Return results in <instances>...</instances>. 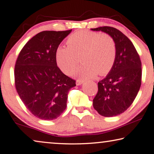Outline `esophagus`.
<instances>
[{
    "label": "esophagus",
    "mask_w": 154,
    "mask_h": 154,
    "mask_svg": "<svg viewBox=\"0 0 154 154\" xmlns=\"http://www.w3.org/2000/svg\"><path fill=\"white\" fill-rule=\"evenodd\" d=\"M83 83H84V81H82V80L77 79L76 81V85L77 86H80V85H82Z\"/></svg>",
    "instance_id": "1"
}]
</instances>
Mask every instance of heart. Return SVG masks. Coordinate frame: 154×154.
Returning a JSON list of instances; mask_svg holds the SVG:
<instances>
[{"instance_id":"1","label":"heart","mask_w":154,"mask_h":154,"mask_svg":"<svg viewBox=\"0 0 154 154\" xmlns=\"http://www.w3.org/2000/svg\"><path fill=\"white\" fill-rule=\"evenodd\" d=\"M68 46H60L56 51V62L61 70L70 75L81 57L82 66L75 72L79 79H87L110 71L116 55L115 42L108 34L88 31L72 33L67 40Z\"/></svg>"}]
</instances>
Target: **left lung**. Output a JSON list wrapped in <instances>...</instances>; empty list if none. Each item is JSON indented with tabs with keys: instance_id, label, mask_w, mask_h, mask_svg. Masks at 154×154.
Wrapping results in <instances>:
<instances>
[{
	"instance_id": "1",
	"label": "left lung",
	"mask_w": 154,
	"mask_h": 154,
	"mask_svg": "<svg viewBox=\"0 0 154 154\" xmlns=\"http://www.w3.org/2000/svg\"><path fill=\"white\" fill-rule=\"evenodd\" d=\"M91 30L108 34L116 45L115 62L108 75L98 83L93 99V107L99 114L115 116L131 106L140 90L141 61L132 42L118 29L106 26Z\"/></svg>"
}]
</instances>
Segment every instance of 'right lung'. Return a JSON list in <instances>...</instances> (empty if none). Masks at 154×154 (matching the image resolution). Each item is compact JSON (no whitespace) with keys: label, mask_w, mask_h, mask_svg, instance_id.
I'll use <instances>...</instances> for the list:
<instances>
[{"label":"right lung","mask_w":154,"mask_h":154,"mask_svg":"<svg viewBox=\"0 0 154 154\" xmlns=\"http://www.w3.org/2000/svg\"><path fill=\"white\" fill-rule=\"evenodd\" d=\"M71 31H42L26 42L17 58V92L31 114L42 120L60 116L66 108L68 91L76 86L57 67L55 57L60 44Z\"/></svg>","instance_id":"add662e5"}]
</instances>
